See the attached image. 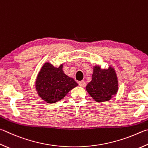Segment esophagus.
<instances>
[{
    "instance_id": "34e87169",
    "label": "esophagus",
    "mask_w": 148,
    "mask_h": 148,
    "mask_svg": "<svg viewBox=\"0 0 148 148\" xmlns=\"http://www.w3.org/2000/svg\"><path fill=\"white\" fill-rule=\"evenodd\" d=\"M78 85L80 86V87H85V85H86V83H85V81H81V82H78Z\"/></svg>"
}]
</instances>
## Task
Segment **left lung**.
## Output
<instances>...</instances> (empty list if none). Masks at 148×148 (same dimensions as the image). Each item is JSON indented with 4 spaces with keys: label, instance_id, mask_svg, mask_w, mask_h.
<instances>
[{
    "label": "left lung",
    "instance_id": "1",
    "mask_svg": "<svg viewBox=\"0 0 148 148\" xmlns=\"http://www.w3.org/2000/svg\"><path fill=\"white\" fill-rule=\"evenodd\" d=\"M119 85L117 76L113 68L101 69L100 66H94L92 81L86 86V90L94 100L103 102L111 100L116 95Z\"/></svg>",
    "mask_w": 148,
    "mask_h": 148
}]
</instances>
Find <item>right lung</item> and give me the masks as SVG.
Instances as JSON below:
<instances>
[{
	"label": "right lung",
	"instance_id": "add662e5",
	"mask_svg": "<svg viewBox=\"0 0 148 148\" xmlns=\"http://www.w3.org/2000/svg\"><path fill=\"white\" fill-rule=\"evenodd\" d=\"M76 86L77 83L74 79L63 72V65L56 68L49 63L42 66L36 82L39 96L49 103L60 101Z\"/></svg>",
	"mask_w": 148,
	"mask_h": 148
}]
</instances>
